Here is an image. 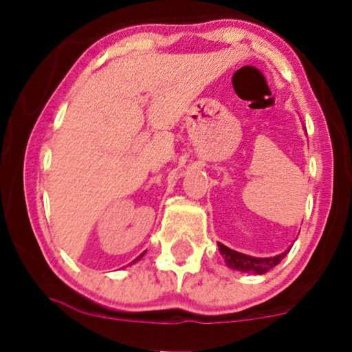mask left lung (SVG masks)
I'll return each instance as SVG.
<instances>
[{
  "label": "left lung",
  "instance_id": "left-lung-1",
  "mask_svg": "<svg viewBox=\"0 0 352 352\" xmlns=\"http://www.w3.org/2000/svg\"><path fill=\"white\" fill-rule=\"evenodd\" d=\"M218 247H219L221 254H223L226 259L228 267L235 269V271H240V272L259 274V276H261V274H266L267 271H271L272 267H276L277 264L287 256V253L290 252V248H288L283 253L277 254V256L254 258V256H248V254L235 252V250H230L219 242H218Z\"/></svg>",
  "mask_w": 352,
  "mask_h": 352
}]
</instances>
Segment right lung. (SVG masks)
<instances>
[{
  "label": "right lung",
  "mask_w": 352,
  "mask_h": 352,
  "mask_svg": "<svg viewBox=\"0 0 352 352\" xmlns=\"http://www.w3.org/2000/svg\"><path fill=\"white\" fill-rule=\"evenodd\" d=\"M142 256H144V253H142V254H139V256H138L136 259H134V261H133V263H136V261H138V259H141Z\"/></svg>",
  "instance_id": "1"
}]
</instances>
